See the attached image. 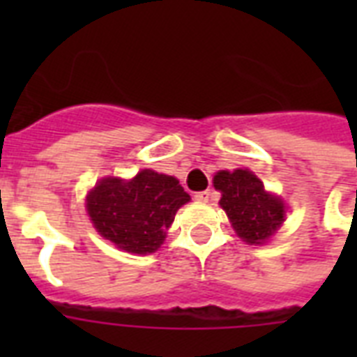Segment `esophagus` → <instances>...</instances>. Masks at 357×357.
Here are the masks:
<instances>
[{
  "label": "esophagus",
  "instance_id": "34e87169",
  "mask_svg": "<svg viewBox=\"0 0 357 357\" xmlns=\"http://www.w3.org/2000/svg\"><path fill=\"white\" fill-rule=\"evenodd\" d=\"M195 198L198 202H209L213 198V192L211 190H202V192H196Z\"/></svg>",
  "mask_w": 357,
  "mask_h": 357
}]
</instances>
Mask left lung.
Segmentation results:
<instances>
[{
  "label": "left lung",
  "mask_w": 357,
  "mask_h": 357,
  "mask_svg": "<svg viewBox=\"0 0 357 357\" xmlns=\"http://www.w3.org/2000/svg\"><path fill=\"white\" fill-rule=\"evenodd\" d=\"M213 185L222 192L218 204L244 243H266L285 220L282 198L266 192L263 181L248 168L220 170L215 174Z\"/></svg>",
  "instance_id": "1"
}]
</instances>
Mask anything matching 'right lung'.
I'll return each mask as SVG.
<instances>
[{"mask_svg":"<svg viewBox=\"0 0 357 357\" xmlns=\"http://www.w3.org/2000/svg\"><path fill=\"white\" fill-rule=\"evenodd\" d=\"M190 200L174 176L144 168L135 178H103L86 195V211L103 238L129 254H151Z\"/></svg>","mask_w":357,"mask_h":357,"instance_id":"obj_1","label":"right lung"}]
</instances>
